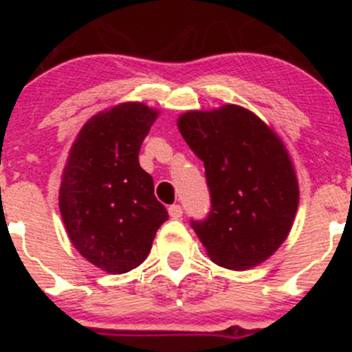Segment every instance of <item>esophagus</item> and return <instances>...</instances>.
Masks as SVG:
<instances>
[{
	"label": "esophagus",
	"instance_id": "esophagus-1",
	"mask_svg": "<svg viewBox=\"0 0 352 352\" xmlns=\"http://www.w3.org/2000/svg\"><path fill=\"white\" fill-rule=\"evenodd\" d=\"M182 213H184V210H182L180 205H170V207H168V215L172 218H180Z\"/></svg>",
	"mask_w": 352,
	"mask_h": 352
}]
</instances>
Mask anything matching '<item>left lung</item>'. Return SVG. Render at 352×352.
Listing matches in <instances>:
<instances>
[{"label":"left lung","instance_id":"8db88e82","mask_svg":"<svg viewBox=\"0 0 352 352\" xmlns=\"http://www.w3.org/2000/svg\"><path fill=\"white\" fill-rule=\"evenodd\" d=\"M179 131L204 162L208 215L190 220L213 263L248 270L280 248L292 230L300 190L276 134L240 106L190 111Z\"/></svg>","mask_w":352,"mask_h":352}]
</instances>
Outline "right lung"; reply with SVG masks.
I'll return each mask as SVG.
<instances>
[{
	"label": "right lung",
	"instance_id": "add662e5",
	"mask_svg": "<svg viewBox=\"0 0 352 352\" xmlns=\"http://www.w3.org/2000/svg\"><path fill=\"white\" fill-rule=\"evenodd\" d=\"M157 111L125 102L89 119L72 144L59 210L76 250L107 273H127L147 258L168 220L140 167V145Z\"/></svg>",
	"mask_w": 352,
	"mask_h": 352
}]
</instances>
